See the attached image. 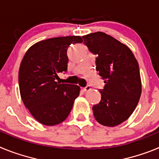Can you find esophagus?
<instances>
[{"label": "esophagus", "mask_w": 159, "mask_h": 159, "mask_svg": "<svg viewBox=\"0 0 159 159\" xmlns=\"http://www.w3.org/2000/svg\"><path fill=\"white\" fill-rule=\"evenodd\" d=\"M82 90H83V92H87L88 91H90V90H91V87H90L89 85H87L85 88H83Z\"/></svg>", "instance_id": "esophagus-1"}]
</instances>
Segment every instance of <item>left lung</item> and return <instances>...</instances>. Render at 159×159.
Here are the masks:
<instances>
[{"label": "left lung", "mask_w": 159, "mask_h": 159, "mask_svg": "<svg viewBox=\"0 0 159 159\" xmlns=\"http://www.w3.org/2000/svg\"><path fill=\"white\" fill-rule=\"evenodd\" d=\"M84 43L95 58L96 71L104 80L99 89L101 100L92 107L97 122L107 127H116L130 116L142 92L139 67L127 46L104 32L83 36Z\"/></svg>", "instance_id": "obj_1"}]
</instances>
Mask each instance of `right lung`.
Masks as SVG:
<instances>
[{
	"instance_id": "right-lung-1",
	"label": "right lung",
	"mask_w": 159,
	"mask_h": 159,
	"mask_svg": "<svg viewBox=\"0 0 159 159\" xmlns=\"http://www.w3.org/2000/svg\"><path fill=\"white\" fill-rule=\"evenodd\" d=\"M82 42L80 36L50 38L35 43L25 53L19 69L20 96L32 116L42 124L62 123L80 95L79 86L56 80L58 73L67 71L69 45Z\"/></svg>"
}]
</instances>
